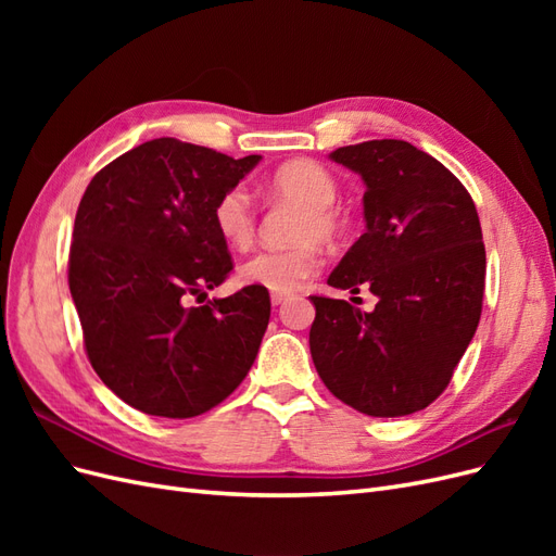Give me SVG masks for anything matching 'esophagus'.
I'll use <instances>...</instances> for the list:
<instances>
[{
	"instance_id": "34e87169",
	"label": "esophagus",
	"mask_w": 556,
	"mask_h": 556,
	"mask_svg": "<svg viewBox=\"0 0 556 556\" xmlns=\"http://www.w3.org/2000/svg\"><path fill=\"white\" fill-rule=\"evenodd\" d=\"M288 292H271V304L274 306H280V304H285V301H288Z\"/></svg>"
}]
</instances>
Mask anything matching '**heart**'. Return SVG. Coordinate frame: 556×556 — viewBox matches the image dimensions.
<instances>
[{
    "mask_svg": "<svg viewBox=\"0 0 556 556\" xmlns=\"http://www.w3.org/2000/svg\"><path fill=\"white\" fill-rule=\"evenodd\" d=\"M266 192L304 206L296 237L301 243L290 250H260L239 266V280L274 292H292L319 271L323 255L311 239L333 241L343 223L333 204L339 199V182L327 166L313 160H292L278 166L266 180ZM213 227L227 245L243 250L255 239L257 215L243 188H231L217 197L213 206Z\"/></svg>",
    "mask_w": 556,
    "mask_h": 556,
    "instance_id": "b5f03b06",
    "label": "heart"
}]
</instances>
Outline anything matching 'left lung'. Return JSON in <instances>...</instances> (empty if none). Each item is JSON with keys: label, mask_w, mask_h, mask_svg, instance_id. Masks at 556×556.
Wrapping results in <instances>:
<instances>
[{"label": "left lung", "mask_w": 556, "mask_h": 556, "mask_svg": "<svg viewBox=\"0 0 556 556\" xmlns=\"http://www.w3.org/2000/svg\"><path fill=\"white\" fill-rule=\"evenodd\" d=\"M362 176L366 231L329 276L378 296L371 313L311 296V355L327 390L371 417H401L443 394L473 339L484 243L459 178L408 141L343 146L329 155Z\"/></svg>", "instance_id": "8db88e82"}]
</instances>
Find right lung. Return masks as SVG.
Instances as JSON below:
<instances>
[{"instance_id": "add662e5", "label": "right lung", "mask_w": 556, "mask_h": 556, "mask_svg": "<svg viewBox=\"0 0 556 556\" xmlns=\"http://www.w3.org/2000/svg\"><path fill=\"white\" fill-rule=\"evenodd\" d=\"M260 160L164 137L106 164L83 194L70 290L88 359L127 406L197 417L255 362L271 315L266 288L248 285L204 306L192 299L233 268L213 206Z\"/></svg>"}]
</instances>
